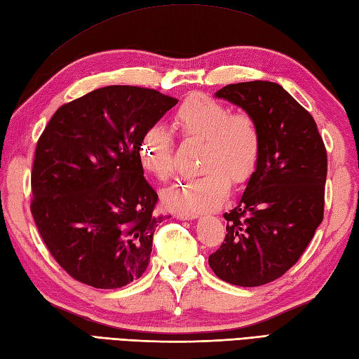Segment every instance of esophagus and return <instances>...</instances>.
I'll use <instances>...</instances> for the list:
<instances>
[{"mask_svg":"<svg viewBox=\"0 0 359 359\" xmlns=\"http://www.w3.org/2000/svg\"><path fill=\"white\" fill-rule=\"evenodd\" d=\"M177 216L179 219H196V212H189V211H177Z\"/></svg>","mask_w":359,"mask_h":359,"instance_id":"34e87169","label":"esophagus"}]
</instances>
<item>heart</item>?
<instances>
[{
  "mask_svg": "<svg viewBox=\"0 0 359 359\" xmlns=\"http://www.w3.org/2000/svg\"><path fill=\"white\" fill-rule=\"evenodd\" d=\"M172 128L184 139L201 140L199 177L185 179L163 194L174 208L203 211L225 201L230 182L241 187L251 179L262 156V131L247 111L208 97L194 95L182 103L172 116ZM139 157L143 170L158 182L174 174V139L162 126H151L142 135Z\"/></svg>",
  "mask_w": 359,
  "mask_h": 359,
  "instance_id": "b5f03b06",
  "label": "heart"
}]
</instances>
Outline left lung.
<instances>
[{"instance_id": "left-lung-1", "label": "left lung", "mask_w": 359, "mask_h": 359, "mask_svg": "<svg viewBox=\"0 0 359 359\" xmlns=\"http://www.w3.org/2000/svg\"><path fill=\"white\" fill-rule=\"evenodd\" d=\"M216 97L256 117L262 156L208 264L228 284L264 285L299 261L323 222L327 151L311 114L278 83H233Z\"/></svg>"}]
</instances>
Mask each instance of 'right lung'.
I'll use <instances>...</instances> for the list:
<instances>
[{
	"label": "right lung",
	"mask_w": 359,
	"mask_h": 359,
	"mask_svg": "<svg viewBox=\"0 0 359 359\" xmlns=\"http://www.w3.org/2000/svg\"><path fill=\"white\" fill-rule=\"evenodd\" d=\"M179 100L106 86L65 103L38 139L30 175L43 242L75 280L120 288L149 264L158 196L143 177L142 135Z\"/></svg>",
	"instance_id": "obj_1"
}]
</instances>
